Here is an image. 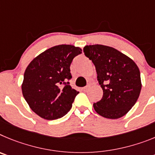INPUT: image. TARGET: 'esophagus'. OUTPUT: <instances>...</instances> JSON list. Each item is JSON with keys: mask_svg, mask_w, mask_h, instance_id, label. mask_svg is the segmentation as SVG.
I'll return each instance as SVG.
<instances>
[{"mask_svg": "<svg viewBox=\"0 0 155 155\" xmlns=\"http://www.w3.org/2000/svg\"><path fill=\"white\" fill-rule=\"evenodd\" d=\"M90 86H85V87H83V91H87V90H89V89H90Z\"/></svg>", "mask_w": 155, "mask_h": 155, "instance_id": "esophagus-1", "label": "esophagus"}]
</instances>
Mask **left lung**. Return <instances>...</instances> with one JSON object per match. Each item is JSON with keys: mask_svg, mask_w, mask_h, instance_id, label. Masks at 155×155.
Returning <instances> with one entry per match:
<instances>
[{"mask_svg": "<svg viewBox=\"0 0 155 155\" xmlns=\"http://www.w3.org/2000/svg\"><path fill=\"white\" fill-rule=\"evenodd\" d=\"M83 51L94 64L104 95L93 104L95 111L108 119H118L136 104L141 90L139 68L127 55L104 45H86Z\"/></svg>", "mask_w": 155, "mask_h": 155, "instance_id": "1", "label": "left lung"}]
</instances>
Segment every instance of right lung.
<instances>
[{
    "mask_svg": "<svg viewBox=\"0 0 155 155\" xmlns=\"http://www.w3.org/2000/svg\"><path fill=\"white\" fill-rule=\"evenodd\" d=\"M81 52L82 48L72 45H55L37 55L26 68L22 94L29 107L43 119H58L70 110L79 92L65 82L72 78V59Z\"/></svg>",
    "mask_w": 155,
    "mask_h": 155,
    "instance_id": "add662e5",
    "label": "right lung"
}]
</instances>
